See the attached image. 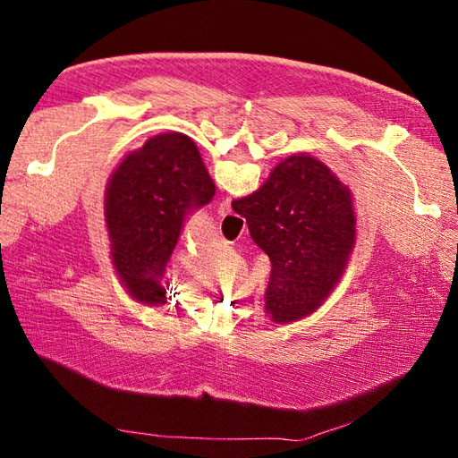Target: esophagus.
I'll return each instance as SVG.
<instances>
[{"label": "esophagus", "mask_w": 458, "mask_h": 458, "mask_svg": "<svg viewBox=\"0 0 458 458\" xmlns=\"http://www.w3.org/2000/svg\"><path fill=\"white\" fill-rule=\"evenodd\" d=\"M217 214H219V216H227V214H231V199L221 200V204H219V208H217Z\"/></svg>", "instance_id": "esophagus-1"}]
</instances>
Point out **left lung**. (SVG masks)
<instances>
[{"label":"left lung","mask_w":458,"mask_h":458,"mask_svg":"<svg viewBox=\"0 0 458 458\" xmlns=\"http://www.w3.org/2000/svg\"><path fill=\"white\" fill-rule=\"evenodd\" d=\"M214 195L200 152L183 133L150 137L120 162L106 185L105 221L113 266L133 300L165 303L160 279L185 217Z\"/></svg>","instance_id":"obj_1"}]
</instances>
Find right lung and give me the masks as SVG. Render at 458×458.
Masks as SVG:
<instances>
[{"label":"right lung","instance_id":"obj_1","mask_svg":"<svg viewBox=\"0 0 458 458\" xmlns=\"http://www.w3.org/2000/svg\"><path fill=\"white\" fill-rule=\"evenodd\" d=\"M231 206L271 259L266 311L273 321L294 323L323 306L355 244L352 191L321 160L294 155Z\"/></svg>","mask_w":458,"mask_h":458}]
</instances>
